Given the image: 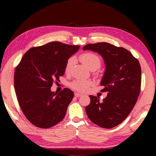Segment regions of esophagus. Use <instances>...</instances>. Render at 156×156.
Listing matches in <instances>:
<instances>
[{"label":"esophagus","mask_w":156,"mask_h":156,"mask_svg":"<svg viewBox=\"0 0 156 156\" xmlns=\"http://www.w3.org/2000/svg\"><path fill=\"white\" fill-rule=\"evenodd\" d=\"M83 94H79V93H77V92H76V93H74V96H76V97H80V96H81Z\"/></svg>","instance_id":"obj_1"}]
</instances>
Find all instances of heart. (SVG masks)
Returning a JSON list of instances; mask_svg holds the SVG:
<instances>
[{"label": "heart", "mask_w": 156, "mask_h": 156, "mask_svg": "<svg viewBox=\"0 0 156 156\" xmlns=\"http://www.w3.org/2000/svg\"><path fill=\"white\" fill-rule=\"evenodd\" d=\"M81 61L89 69L91 70H96L101 65V60L94 53L87 52L84 53L80 56ZM75 58L71 57L68 59L65 66V72L69 73L70 72L71 69L75 62ZM92 84V82L87 80H76L73 81L70 84L71 87L75 89L76 91L84 92L87 91L89 87Z\"/></svg>", "instance_id": "heart-1"}]
</instances>
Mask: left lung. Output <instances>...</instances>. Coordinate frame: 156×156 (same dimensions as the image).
<instances>
[{
  "label": "left lung",
  "instance_id": "obj_1",
  "mask_svg": "<svg viewBox=\"0 0 156 156\" xmlns=\"http://www.w3.org/2000/svg\"><path fill=\"white\" fill-rule=\"evenodd\" d=\"M83 51L91 50L102 56L105 70L100 85L107 96L100 102L99 97L89 96L90 104L85 111L92 122L110 129L126 119L138 100L140 91L141 67L130 51L108 43L86 44Z\"/></svg>",
  "mask_w": 156,
  "mask_h": 156
}]
</instances>
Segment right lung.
Instances as JSON below:
<instances>
[{"label":"right lung","instance_id":"obj_1","mask_svg":"<svg viewBox=\"0 0 156 156\" xmlns=\"http://www.w3.org/2000/svg\"><path fill=\"white\" fill-rule=\"evenodd\" d=\"M79 45L51 42L29 49L15 70L14 88L21 110L37 127L47 129L57 125L67 112L73 92L65 88L51 91L53 82L65 73L68 59Z\"/></svg>","mask_w":156,"mask_h":156}]
</instances>
